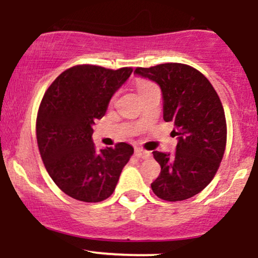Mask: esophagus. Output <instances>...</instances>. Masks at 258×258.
Masks as SVG:
<instances>
[{"mask_svg": "<svg viewBox=\"0 0 258 258\" xmlns=\"http://www.w3.org/2000/svg\"><path fill=\"white\" fill-rule=\"evenodd\" d=\"M135 155L137 158H142V159H149L152 156L150 152H147V150L142 149V148H136L135 149Z\"/></svg>", "mask_w": 258, "mask_h": 258, "instance_id": "34e87169", "label": "esophagus"}]
</instances>
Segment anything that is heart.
<instances>
[{"label":"heart","mask_w":258,"mask_h":258,"mask_svg":"<svg viewBox=\"0 0 258 258\" xmlns=\"http://www.w3.org/2000/svg\"><path fill=\"white\" fill-rule=\"evenodd\" d=\"M156 87L153 82L148 81V80H138L137 81V90L139 92V94H143L146 93L147 91H149L150 88Z\"/></svg>","instance_id":"1"}]
</instances>
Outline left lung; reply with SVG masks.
<instances>
[{"instance_id": "left-lung-1", "label": "left lung", "mask_w": 258, "mask_h": 258, "mask_svg": "<svg viewBox=\"0 0 258 258\" xmlns=\"http://www.w3.org/2000/svg\"><path fill=\"white\" fill-rule=\"evenodd\" d=\"M135 73L160 86L164 120L173 122L178 136L173 155L153 152L161 166L152 183L154 194L166 201H182L200 193L214 179L227 143L224 109L211 82L186 64L165 63L136 68Z\"/></svg>"}]
</instances>
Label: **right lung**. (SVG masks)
I'll return each mask as SVG.
<instances>
[{"label":"right lung","instance_id":"obj_1","mask_svg":"<svg viewBox=\"0 0 258 258\" xmlns=\"http://www.w3.org/2000/svg\"><path fill=\"white\" fill-rule=\"evenodd\" d=\"M132 70L75 65L44 92L36 119L38 150L53 182L73 199H108L132 156V146L123 142L98 152L92 141V125L104 116L112 94Z\"/></svg>","mask_w":258,"mask_h":258}]
</instances>
